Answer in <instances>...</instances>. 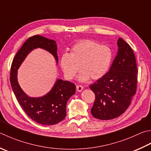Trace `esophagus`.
Listing matches in <instances>:
<instances>
[{
  "label": "esophagus",
  "instance_id": "obj_1",
  "mask_svg": "<svg viewBox=\"0 0 151 151\" xmlns=\"http://www.w3.org/2000/svg\"><path fill=\"white\" fill-rule=\"evenodd\" d=\"M76 90H77L78 91H81L82 90H83V86H82V85L76 86Z\"/></svg>",
  "mask_w": 151,
  "mask_h": 151
}]
</instances>
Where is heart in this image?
Listing matches in <instances>:
<instances>
[{
	"mask_svg": "<svg viewBox=\"0 0 151 151\" xmlns=\"http://www.w3.org/2000/svg\"><path fill=\"white\" fill-rule=\"evenodd\" d=\"M112 58L113 53L108 46L99 45L91 40H83L73 47L70 54L65 53L61 56L60 65L67 78H73L81 69L83 72L78 78L86 81L90 77L97 80L104 76Z\"/></svg>",
	"mask_w": 151,
	"mask_h": 151,
	"instance_id": "obj_1",
	"label": "heart"
}]
</instances>
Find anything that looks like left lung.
I'll return each mask as SVG.
<instances>
[{"label": "left lung", "mask_w": 151, "mask_h": 151, "mask_svg": "<svg viewBox=\"0 0 151 151\" xmlns=\"http://www.w3.org/2000/svg\"><path fill=\"white\" fill-rule=\"evenodd\" d=\"M109 72L90 86L95 94L91 113L99 120H111L122 114L137 90V67L134 53L122 38Z\"/></svg>", "instance_id": "1"}]
</instances>
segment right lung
Here are the masks:
<instances>
[{
    "mask_svg": "<svg viewBox=\"0 0 151 151\" xmlns=\"http://www.w3.org/2000/svg\"><path fill=\"white\" fill-rule=\"evenodd\" d=\"M42 48L54 56L58 61L57 45L54 40L40 35L29 37L15 55L10 69V81L19 104L27 115L38 124L54 125L66 116L67 102L75 93L76 86L69 81L58 79L52 90L45 96L32 98L21 89L17 81V70L32 50Z\"/></svg>",
    "mask_w": 151,
    "mask_h": 151,
    "instance_id": "add662e5",
    "label": "right lung"
}]
</instances>
